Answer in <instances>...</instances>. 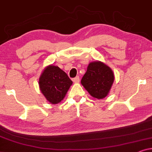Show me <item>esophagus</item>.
<instances>
[{
	"mask_svg": "<svg viewBox=\"0 0 152 152\" xmlns=\"http://www.w3.org/2000/svg\"><path fill=\"white\" fill-rule=\"evenodd\" d=\"M72 81H73L74 83H79V82H80V77H79V76L76 77H75L73 80H72Z\"/></svg>",
	"mask_w": 152,
	"mask_h": 152,
	"instance_id": "esophagus-1",
	"label": "esophagus"
}]
</instances>
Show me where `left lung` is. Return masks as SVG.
<instances>
[{
    "mask_svg": "<svg viewBox=\"0 0 152 152\" xmlns=\"http://www.w3.org/2000/svg\"><path fill=\"white\" fill-rule=\"evenodd\" d=\"M114 78L111 68L100 61H95L89 63L81 84L91 96L102 99L109 93Z\"/></svg>",
    "mask_w": 152,
    "mask_h": 152,
    "instance_id": "1",
    "label": "left lung"
}]
</instances>
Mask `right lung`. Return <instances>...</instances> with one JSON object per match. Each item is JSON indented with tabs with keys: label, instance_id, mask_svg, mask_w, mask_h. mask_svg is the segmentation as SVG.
<instances>
[{
	"label": "right lung",
	"instance_id": "right-lung-1",
	"mask_svg": "<svg viewBox=\"0 0 152 152\" xmlns=\"http://www.w3.org/2000/svg\"><path fill=\"white\" fill-rule=\"evenodd\" d=\"M72 84L71 80L64 70L53 64L47 66L39 80L41 92L53 104L61 102Z\"/></svg>",
	"mask_w": 152,
	"mask_h": 152
}]
</instances>
